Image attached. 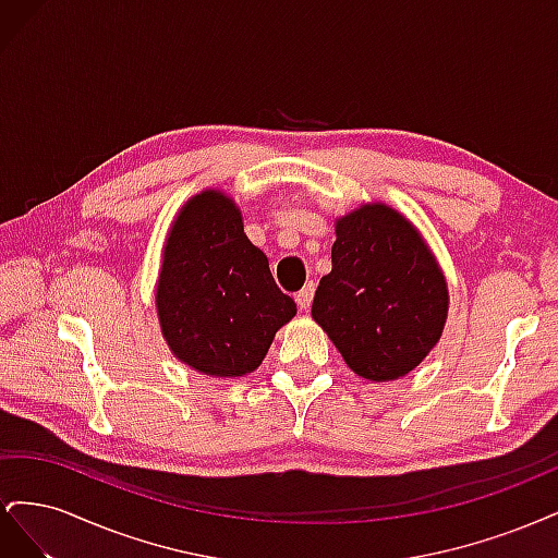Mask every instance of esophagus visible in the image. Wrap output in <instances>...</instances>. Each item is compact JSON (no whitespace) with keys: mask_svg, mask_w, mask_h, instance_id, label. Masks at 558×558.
Returning <instances> with one entry per match:
<instances>
[{"mask_svg":"<svg viewBox=\"0 0 558 558\" xmlns=\"http://www.w3.org/2000/svg\"><path fill=\"white\" fill-rule=\"evenodd\" d=\"M314 291H316L314 283H305V289H302V291L295 295V302H298L300 312H310L312 300H314Z\"/></svg>","mask_w":558,"mask_h":558,"instance_id":"esophagus-1","label":"esophagus"}]
</instances>
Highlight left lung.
Here are the masks:
<instances>
[{
    "instance_id": "1",
    "label": "left lung",
    "mask_w": 558,
    "mask_h": 558,
    "mask_svg": "<svg viewBox=\"0 0 558 558\" xmlns=\"http://www.w3.org/2000/svg\"><path fill=\"white\" fill-rule=\"evenodd\" d=\"M447 314V277L410 218L384 202L337 218L312 318L353 373L367 381L412 373L440 342Z\"/></svg>"
}]
</instances>
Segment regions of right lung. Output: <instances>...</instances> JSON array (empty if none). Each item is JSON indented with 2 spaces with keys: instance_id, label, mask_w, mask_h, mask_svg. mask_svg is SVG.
Listing matches in <instances>:
<instances>
[{
  "instance_id": "obj_1",
  "label": "right lung",
  "mask_w": 558,
  "mask_h": 558,
  "mask_svg": "<svg viewBox=\"0 0 558 558\" xmlns=\"http://www.w3.org/2000/svg\"><path fill=\"white\" fill-rule=\"evenodd\" d=\"M156 312L167 347L183 365L218 379L256 369L298 307L244 234L242 211L218 189L193 195L162 244Z\"/></svg>"
}]
</instances>
